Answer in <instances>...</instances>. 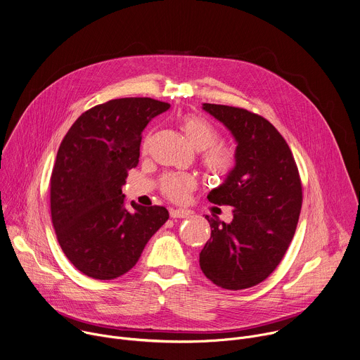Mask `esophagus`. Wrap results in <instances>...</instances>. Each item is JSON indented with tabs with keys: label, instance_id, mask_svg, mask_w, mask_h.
Segmentation results:
<instances>
[{
	"label": "esophagus",
	"instance_id": "obj_1",
	"mask_svg": "<svg viewBox=\"0 0 360 360\" xmlns=\"http://www.w3.org/2000/svg\"><path fill=\"white\" fill-rule=\"evenodd\" d=\"M169 215H171V218H188L191 214H189V211H184V210H171L169 211Z\"/></svg>",
	"mask_w": 360,
	"mask_h": 360
}]
</instances>
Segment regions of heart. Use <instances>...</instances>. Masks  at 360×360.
Wrapping results in <instances>:
<instances>
[{"label": "heart", "mask_w": 360, "mask_h": 360, "mask_svg": "<svg viewBox=\"0 0 360 360\" xmlns=\"http://www.w3.org/2000/svg\"><path fill=\"white\" fill-rule=\"evenodd\" d=\"M181 128L189 142L199 150L203 149L202 164L210 175L226 178L236 167V150L233 146L219 143V131L217 127L195 114H186L181 118ZM162 193L174 202H184L195 188V179L185 172H171L161 178Z\"/></svg>", "instance_id": "1"}]
</instances>
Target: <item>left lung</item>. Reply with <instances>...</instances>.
I'll return each mask as SVG.
<instances>
[{
    "label": "left lung",
    "mask_w": 360,
    "mask_h": 360,
    "mask_svg": "<svg viewBox=\"0 0 360 360\" xmlns=\"http://www.w3.org/2000/svg\"><path fill=\"white\" fill-rule=\"evenodd\" d=\"M236 141V167L208 199L233 208L231 224L205 217L211 239L199 266L224 289L239 290L265 281L281 264L296 231L302 184L283 136L264 117L243 108L203 104Z\"/></svg>",
    "instance_id": "8db88e82"
}]
</instances>
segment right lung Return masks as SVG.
Returning a JSON list of instances; mask_svg holds the SVG:
<instances>
[{
  "mask_svg": "<svg viewBox=\"0 0 360 360\" xmlns=\"http://www.w3.org/2000/svg\"><path fill=\"white\" fill-rule=\"evenodd\" d=\"M168 102L120 98L85 111L64 136L51 174V218L58 243L84 275L110 281L135 266L169 218L164 207L131 202L122 186L139 162L142 131Z\"/></svg>",
  "mask_w": 360,
  "mask_h": 360,
  "instance_id": "add662e5",
  "label": "right lung"
}]
</instances>
